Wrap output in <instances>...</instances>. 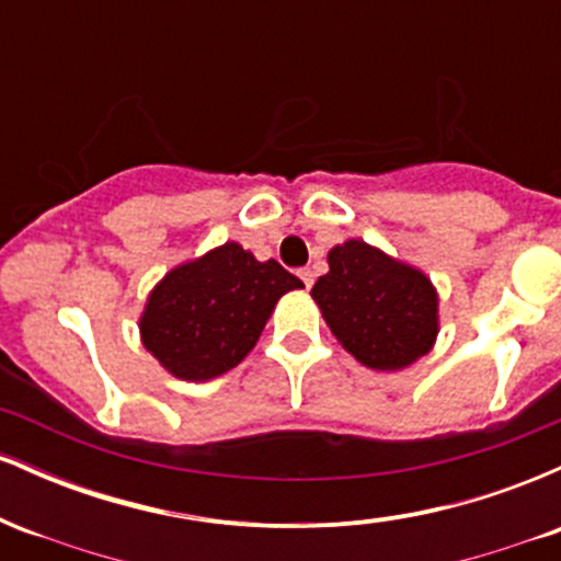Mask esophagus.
I'll return each instance as SVG.
<instances>
[{
	"mask_svg": "<svg viewBox=\"0 0 561 561\" xmlns=\"http://www.w3.org/2000/svg\"><path fill=\"white\" fill-rule=\"evenodd\" d=\"M298 276L302 279V285L311 289V285H313V272H311V268H300Z\"/></svg>",
	"mask_w": 561,
	"mask_h": 561,
	"instance_id": "1",
	"label": "esophagus"
}]
</instances>
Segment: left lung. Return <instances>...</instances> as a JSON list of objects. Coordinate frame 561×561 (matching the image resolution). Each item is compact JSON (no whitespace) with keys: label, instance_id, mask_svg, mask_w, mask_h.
<instances>
[{"label":"left lung","instance_id":"obj_1","mask_svg":"<svg viewBox=\"0 0 561 561\" xmlns=\"http://www.w3.org/2000/svg\"><path fill=\"white\" fill-rule=\"evenodd\" d=\"M327 261L330 272L319 276L311 295L356 362L398 371L433 351L440 324L427 274L364 240L334 244Z\"/></svg>","mask_w":561,"mask_h":561}]
</instances>
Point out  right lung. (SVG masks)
<instances>
[{
  "label": "right lung",
  "mask_w": 561,
  "mask_h": 561,
  "mask_svg": "<svg viewBox=\"0 0 561 561\" xmlns=\"http://www.w3.org/2000/svg\"><path fill=\"white\" fill-rule=\"evenodd\" d=\"M300 287L274 259L224 242L152 287L139 317L141 345L169 375L208 382L253 351L276 300Z\"/></svg>",
  "instance_id": "obj_1"
}]
</instances>
